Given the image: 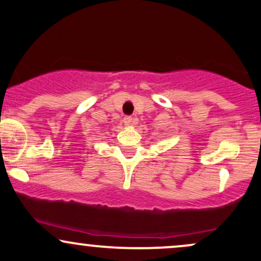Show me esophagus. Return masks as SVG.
Masks as SVG:
<instances>
[{
	"label": "esophagus",
	"mask_w": 261,
	"mask_h": 261,
	"mask_svg": "<svg viewBox=\"0 0 261 261\" xmlns=\"http://www.w3.org/2000/svg\"><path fill=\"white\" fill-rule=\"evenodd\" d=\"M123 123H124L125 125L133 124V118H132L130 116H125V117L123 118Z\"/></svg>",
	"instance_id": "34e87169"
}]
</instances>
